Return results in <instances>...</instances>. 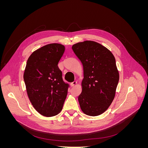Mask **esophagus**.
I'll return each instance as SVG.
<instances>
[{"mask_svg": "<svg viewBox=\"0 0 148 148\" xmlns=\"http://www.w3.org/2000/svg\"><path fill=\"white\" fill-rule=\"evenodd\" d=\"M77 82H75V81H74L73 82L71 83L70 85H71V86L72 87V86H76V85H77Z\"/></svg>", "mask_w": 148, "mask_h": 148, "instance_id": "1", "label": "esophagus"}]
</instances>
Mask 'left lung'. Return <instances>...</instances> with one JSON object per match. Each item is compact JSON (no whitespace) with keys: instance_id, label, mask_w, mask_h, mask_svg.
Listing matches in <instances>:
<instances>
[{"instance_id":"left-lung-1","label":"left lung","mask_w":148,"mask_h":148,"mask_svg":"<svg viewBox=\"0 0 148 148\" xmlns=\"http://www.w3.org/2000/svg\"><path fill=\"white\" fill-rule=\"evenodd\" d=\"M72 49L83 68L82 91L78 101L83 112L97 116L112 102L119 80L114 55L102 44L92 41L75 44Z\"/></svg>"}]
</instances>
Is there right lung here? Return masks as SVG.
<instances>
[{
	"label": "right lung",
	"instance_id": "right-lung-1",
	"mask_svg": "<svg viewBox=\"0 0 148 148\" xmlns=\"http://www.w3.org/2000/svg\"><path fill=\"white\" fill-rule=\"evenodd\" d=\"M65 50L58 43L34 51L26 62L23 78L29 99L38 113L50 117L62 110L69 84L62 79L58 64Z\"/></svg>",
	"mask_w": 148,
	"mask_h": 148
}]
</instances>
